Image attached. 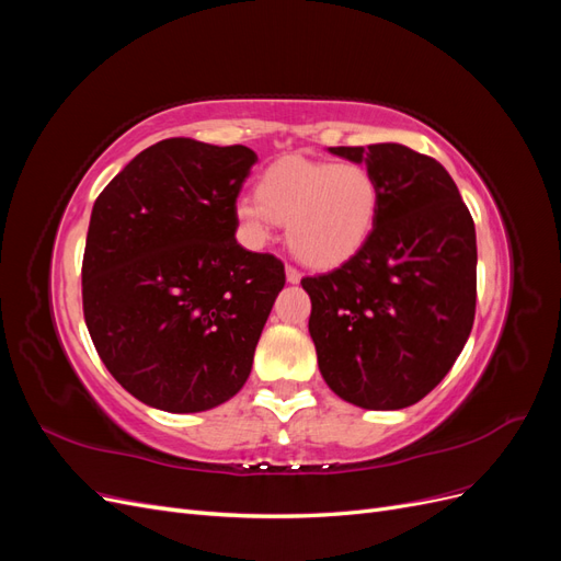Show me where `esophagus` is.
Wrapping results in <instances>:
<instances>
[{"label": "esophagus", "mask_w": 561, "mask_h": 561, "mask_svg": "<svg viewBox=\"0 0 561 561\" xmlns=\"http://www.w3.org/2000/svg\"><path fill=\"white\" fill-rule=\"evenodd\" d=\"M285 276H287V283H299L301 280V274L295 266H285Z\"/></svg>", "instance_id": "1"}]
</instances>
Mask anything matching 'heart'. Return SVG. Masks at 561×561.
<instances>
[{"label":"heart","mask_w":561,"mask_h":561,"mask_svg":"<svg viewBox=\"0 0 561 561\" xmlns=\"http://www.w3.org/2000/svg\"><path fill=\"white\" fill-rule=\"evenodd\" d=\"M379 208L381 186L365 163L285 157L264 168L254 201H241L236 217L257 243L274 222L287 225V245L299 262L334 268L367 243Z\"/></svg>","instance_id":"1"}]
</instances>
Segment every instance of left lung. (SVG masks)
I'll list each match as a JSON object with an SVG mask.
<instances>
[{"label":"left lung","mask_w":561,"mask_h":561,"mask_svg":"<svg viewBox=\"0 0 561 561\" xmlns=\"http://www.w3.org/2000/svg\"><path fill=\"white\" fill-rule=\"evenodd\" d=\"M381 186L375 231L330 274L301 278L309 332L334 393L363 410L426 398L463 351L478 299L470 210L435 159L396 145L330 147Z\"/></svg>","instance_id":"obj_1"}]
</instances>
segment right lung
Returning a JSON list of instances; mask_svg holds the SVG:
<instances>
[{
	"label": "right lung",
	"instance_id": "1",
	"mask_svg": "<svg viewBox=\"0 0 561 561\" xmlns=\"http://www.w3.org/2000/svg\"><path fill=\"white\" fill-rule=\"evenodd\" d=\"M254 161L243 145L161 140L95 198L83 318L110 375L157 410H213L250 377L285 285L278 257L236 243V198Z\"/></svg>",
	"mask_w": 561,
	"mask_h": 561
}]
</instances>
